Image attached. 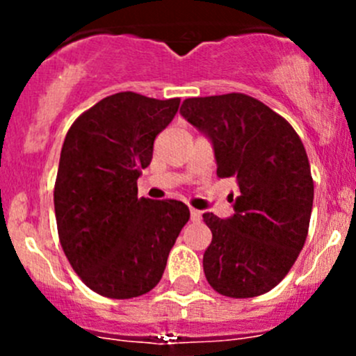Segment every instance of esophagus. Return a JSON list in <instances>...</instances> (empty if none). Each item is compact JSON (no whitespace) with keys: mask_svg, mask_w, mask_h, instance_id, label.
Listing matches in <instances>:
<instances>
[{"mask_svg":"<svg viewBox=\"0 0 356 356\" xmlns=\"http://www.w3.org/2000/svg\"><path fill=\"white\" fill-rule=\"evenodd\" d=\"M201 211L200 210H196V208H191V220L193 222H200L201 220Z\"/></svg>","mask_w":356,"mask_h":356,"instance_id":"esophagus-1","label":"esophagus"}]
</instances>
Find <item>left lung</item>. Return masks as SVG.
<instances>
[{"label":"left lung","instance_id":"obj_1","mask_svg":"<svg viewBox=\"0 0 356 356\" xmlns=\"http://www.w3.org/2000/svg\"><path fill=\"white\" fill-rule=\"evenodd\" d=\"M181 115L210 139L218 177H234V213H204L211 243L208 284L253 298L279 284L296 261L310 224L314 181L307 152L286 118L241 92L188 98Z\"/></svg>","mask_w":356,"mask_h":356}]
</instances>
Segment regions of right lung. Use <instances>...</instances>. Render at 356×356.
I'll return each mask as SVG.
<instances>
[{
    "instance_id": "add662e5",
    "label": "right lung",
    "mask_w": 356,
    "mask_h": 356,
    "mask_svg": "<svg viewBox=\"0 0 356 356\" xmlns=\"http://www.w3.org/2000/svg\"><path fill=\"white\" fill-rule=\"evenodd\" d=\"M179 103L117 92L65 136L55 182L60 243L82 282L102 296L129 300L155 288L189 220L182 201L138 198L141 168Z\"/></svg>"
}]
</instances>
